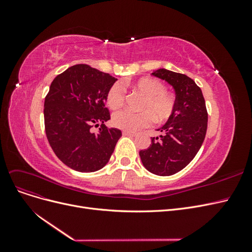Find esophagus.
<instances>
[{
	"mask_svg": "<svg viewBox=\"0 0 252 252\" xmlns=\"http://www.w3.org/2000/svg\"><path fill=\"white\" fill-rule=\"evenodd\" d=\"M123 135H126V136H135L136 133L132 132V131H123Z\"/></svg>",
	"mask_w": 252,
	"mask_h": 252,
	"instance_id": "34e87169",
	"label": "esophagus"
}]
</instances>
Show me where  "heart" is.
Returning <instances> with one entry per match:
<instances>
[{
  "mask_svg": "<svg viewBox=\"0 0 252 252\" xmlns=\"http://www.w3.org/2000/svg\"><path fill=\"white\" fill-rule=\"evenodd\" d=\"M131 87L145 95L141 103V112L122 110L112 116V124L124 130L134 131L151 125L154 119L158 123L168 120L174 112V97L165 91L164 84L154 78H142L130 84ZM125 89L120 83L109 88L106 102L110 109H119L124 104Z\"/></svg>",
  "mask_w": 252,
  "mask_h": 252,
  "instance_id": "obj_1",
  "label": "heart"
}]
</instances>
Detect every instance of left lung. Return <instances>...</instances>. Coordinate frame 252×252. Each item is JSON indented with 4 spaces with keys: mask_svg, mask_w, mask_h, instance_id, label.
Listing matches in <instances>:
<instances>
[{
    "mask_svg": "<svg viewBox=\"0 0 252 252\" xmlns=\"http://www.w3.org/2000/svg\"><path fill=\"white\" fill-rule=\"evenodd\" d=\"M166 81L175 91V108L162 134L151 138V145L140 151L141 161L149 172L167 177L181 171L200 150L207 131L208 113L201 88L186 74L168 69L151 73Z\"/></svg>",
    "mask_w": 252,
    "mask_h": 252,
    "instance_id": "obj_1",
    "label": "left lung"
}]
</instances>
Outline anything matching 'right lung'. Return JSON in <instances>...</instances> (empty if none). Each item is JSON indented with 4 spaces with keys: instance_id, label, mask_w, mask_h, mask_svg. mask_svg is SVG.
I'll return each mask as SVG.
<instances>
[{
    "instance_id": "1",
    "label": "right lung",
    "mask_w": 252,
    "mask_h": 252,
    "mask_svg": "<svg viewBox=\"0 0 252 252\" xmlns=\"http://www.w3.org/2000/svg\"><path fill=\"white\" fill-rule=\"evenodd\" d=\"M117 79L85 64L74 65L57 75L45 97V131L56 156L69 168L94 172L108 163L122 136L108 128L110 113L106 95ZM101 124L97 135L90 132Z\"/></svg>"
}]
</instances>
